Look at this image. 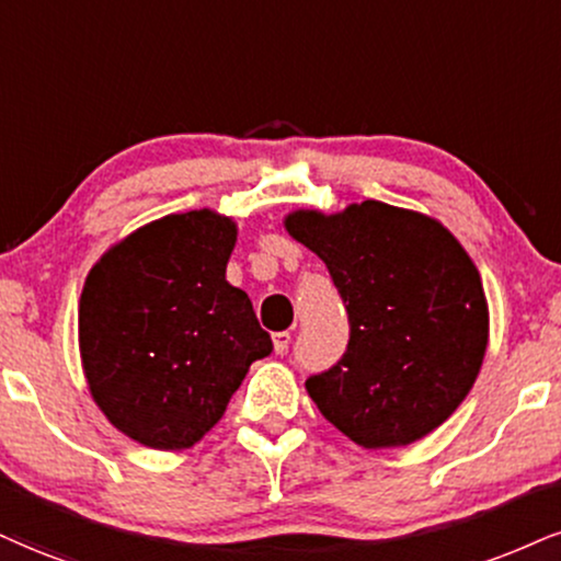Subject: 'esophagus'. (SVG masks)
Here are the masks:
<instances>
[{
    "mask_svg": "<svg viewBox=\"0 0 561 561\" xmlns=\"http://www.w3.org/2000/svg\"><path fill=\"white\" fill-rule=\"evenodd\" d=\"M288 343H291V333H273V348L275 354H283V351H288Z\"/></svg>",
    "mask_w": 561,
    "mask_h": 561,
    "instance_id": "esophagus-1",
    "label": "esophagus"
}]
</instances>
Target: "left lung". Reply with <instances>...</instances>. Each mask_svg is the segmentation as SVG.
I'll use <instances>...</instances> for the list:
<instances>
[{"label":"left lung","instance_id":"8db88e82","mask_svg":"<svg viewBox=\"0 0 561 561\" xmlns=\"http://www.w3.org/2000/svg\"><path fill=\"white\" fill-rule=\"evenodd\" d=\"M330 270L351 324L341 362L307 379L324 419L366 449L411 445L453 416L489 343L481 275L439 220L364 199L288 213Z\"/></svg>","mask_w":561,"mask_h":561}]
</instances>
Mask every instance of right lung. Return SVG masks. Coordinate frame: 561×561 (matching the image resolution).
Segmentation results:
<instances>
[{
	"label": "right lung",
	"instance_id": "right-lung-1",
	"mask_svg": "<svg viewBox=\"0 0 561 561\" xmlns=\"http://www.w3.org/2000/svg\"><path fill=\"white\" fill-rule=\"evenodd\" d=\"M233 244L237 224L203 207L145 224L90 267L82 371L103 416L145 447L197 445L273 351L249 296L226 280Z\"/></svg>",
	"mask_w": 561,
	"mask_h": 561
}]
</instances>
